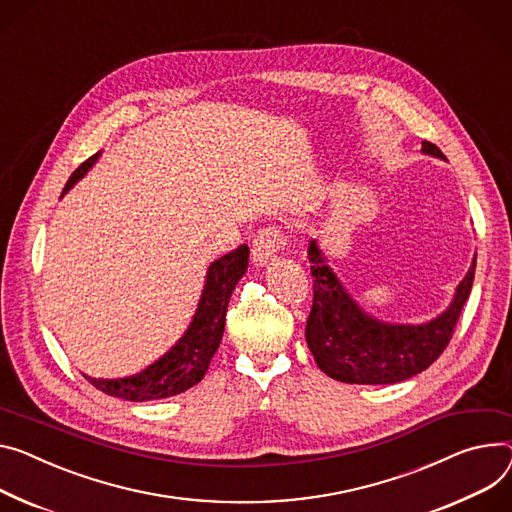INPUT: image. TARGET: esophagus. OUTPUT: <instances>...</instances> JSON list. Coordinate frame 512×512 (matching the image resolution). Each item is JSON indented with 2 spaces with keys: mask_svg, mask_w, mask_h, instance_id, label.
Returning a JSON list of instances; mask_svg holds the SVG:
<instances>
[{
  "mask_svg": "<svg viewBox=\"0 0 512 512\" xmlns=\"http://www.w3.org/2000/svg\"><path fill=\"white\" fill-rule=\"evenodd\" d=\"M287 246V235L281 227L268 225L258 231V235L252 242V260L258 266H264L274 254L281 252Z\"/></svg>",
  "mask_w": 512,
  "mask_h": 512,
  "instance_id": "34e87169",
  "label": "esophagus"
}]
</instances>
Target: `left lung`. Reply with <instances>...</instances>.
Wrapping results in <instances>:
<instances>
[{
    "instance_id": "1",
    "label": "left lung",
    "mask_w": 512,
    "mask_h": 512,
    "mask_svg": "<svg viewBox=\"0 0 512 512\" xmlns=\"http://www.w3.org/2000/svg\"><path fill=\"white\" fill-rule=\"evenodd\" d=\"M422 153L445 160L435 143L422 141ZM307 256L316 281L305 340L318 367L342 383H400L428 369L449 344L476 274L474 256L453 301L437 318L424 324H391L373 318L352 299L318 240H311Z\"/></svg>"
}]
</instances>
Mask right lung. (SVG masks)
Here are the masks:
<instances>
[{"instance_id":"obj_1","label":"right lung","mask_w":512,"mask_h":512,"mask_svg":"<svg viewBox=\"0 0 512 512\" xmlns=\"http://www.w3.org/2000/svg\"><path fill=\"white\" fill-rule=\"evenodd\" d=\"M98 157H100V151L92 155L90 160H86L69 176L63 188V194L69 192V188H73L75 182H80L90 172V168L98 162ZM248 258H250V248L244 244L238 250L221 256L209 266L203 293H201L199 305H196L192 322L164 357H160L143 371L129 377H119V379H96L90 375H84V377L96 389L108 393V396L129 400V402L172 398L199 383L205 377L209 363L223 338L227 305L235 285H238V281L248 270Z\"/></svg>"}]
</instances>
